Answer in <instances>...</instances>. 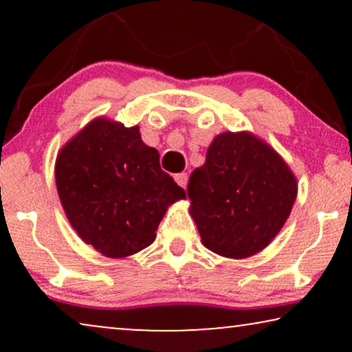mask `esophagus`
<instances>
[{
  "instance_id": "obj_1",
  "label": "esophagus",
  "mask_w": 352,
  "mask_h": 352,
  "mask_svg": "<svg viewBox=\"0 0 352 352\" xmlns=\"http://www.w3.org/2000/svg\"><path fill=\"white\" fill-rule=\"evenodd\" d=\"M187 179H189V176H187V173H179V175L175 176V181L179 184L181 187H186L187 186Z\"/></svg>"
}]
</instances>
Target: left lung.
Wrapping results in <instances>:
<instances>
[{
	"instance_id": "obj_1",
	"label": "left lung",
	"mask_w": 352,
	"mask_h": 352,
	"mask_svg": "<svg viewBox=\"0 0 352 352\" xmlns=\"http://www.w3.org/2000/svg\"><path fill=\"white\" fill-rule=\"evenodd\" d=\"M189 213L201 243L219 256L263 252L292 213L298 182L276 148L250 131L211 141L206 160L189 177Z\"/></svg>"
}]
</instances>
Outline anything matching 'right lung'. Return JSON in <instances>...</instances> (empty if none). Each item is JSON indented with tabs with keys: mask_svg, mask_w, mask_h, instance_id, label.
Segmentation results:
<instances>
[{
	"mask_svg": "<svg viewBox=\"0 0 352 352\" xmlns=\"http://www.w3.org/2000/svg\"><path fill=\"white\" fill-rule=\"evenodd\" d=\"M139 126L98 117L56 158V187L72 228L86 245L122 259L155 240L168 206L186 192L160 168Z\"/></svg>",
	"mask_w": 352,
	"mask_h": 352,
	"instance_id": "1",
	"label": "right lung"
}]
</instances>
